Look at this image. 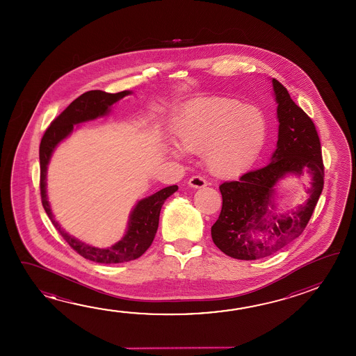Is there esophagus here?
<instances>
[{
  "label": "esophagus",
  "instance_id": "obj_1",
  "mask_svg": "<svg viewBox=\"0 0 356 356\" xmlns=\"http://www.w3.org/2000/svg\"><path fill=\"white\" fill-rule=\"evenodd\" d=\"M188 185L193 187V188H200V187L206 186V185H207V181L204 180L202 176L193 175V177H190Z\"/></svg>",
  "mask_w": 356,
  "mask_h": 356
}]
</instances>
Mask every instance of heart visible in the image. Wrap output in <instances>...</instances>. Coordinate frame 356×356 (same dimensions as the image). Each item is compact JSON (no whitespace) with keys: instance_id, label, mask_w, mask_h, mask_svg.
<instances>
[{"instance_id":"b5f03b06","label":"heart","mask_w":356,"mask_h":356,"mask_svg":"<svg viewBox=\"0 0 356 356\" xmlns=\"http://www.w3.org/2000/svg\"><path fill=\"white\" fill-rule=\"evenodd\" d=\"M267 135L262 111L231 98L196 100L177 120L176 138L184 152H204V163L216 176L238 175L251 165Z\"/></svg>"}]
</instances>
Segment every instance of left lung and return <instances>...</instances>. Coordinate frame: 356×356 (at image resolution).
I'll list each match as a JSON object with an SVG mask.
<instances>
[{
    "label": "left lung",
    "mask_w": 356,
    "mask_h": 356,
    "mask_svg": "<svg viewBox=\"0 0 356 356\" xmlns=\"http://www.w3.org/2000/svg\"><path fill=\"white\" fill-rule=\"evenodd\" d=\"M278 103L280 134L277 150L268 165L252 170L238 181L220 185L222 210L211 228L212 241L225 254L253 261L280 251L303 234L324 187V163L321 140L314 122L296 104L286 88L273 78ZM307 170L314 177L311 197L293 216H274L273 186L286 173L301 175ZM263 239L251 237L256 231Z\"/></svg>",
    "instance_id": "left-lung-1"
}]
</instances>
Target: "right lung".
Masks as SVG:
<instances>
[{
	"label": "right lung",
	"mask_w": 356,
	"mask_h": 356,
	"mask_svg": "<svg viewBox=\"0 0 356 356\" xmlns=\"http://www.w3.org/2000/svg\"><path fill=\"white\" fill-rule=\"evenodd\" d=\"M130 92L124 90L119 93H105L102 90H89L82 94L76 100H73L65 111L56 118L48 127L46 133L42 138L40 145V163H41V175H40V188L43 209L46 211L49 220L54 227L57 228L60 236L65 242L89 261L97 263H122L136 259L145 253L146 250L152 245V241L159 227V217L166 198L177 191L176 185L165 187L149 197L144 198L138 202L134 210L130 215L129 227L127 234L122 241L111 245V248H95L92 245H86L81 241L72 237L65 232L56 220L53 218L52 211L47 201L46 193V175L47 165L54 147L59 141L63 140L72 133L74 124L87 122L90 119L104 115L109 111V106L115 102L128 95Z\"/></svg>",
	"instance_id": "right-lung-1"
}]
</instances>
